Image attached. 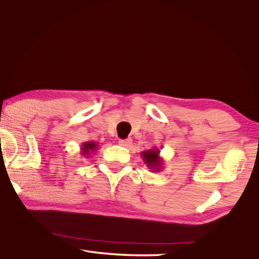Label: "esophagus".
Instances as JSON below:
<instances>
[{
    "label": "esophagus",
    "mask_w": 259,
    "mask_h": 259,
    "mask_svg": "<svg viewBox=\"0 0 259 259\" xmlns=\"http://www.w3.org/2000/svg\"><path fill=\"white\" fill-rule=\"evenodd\" d=\"M131 143H133V140H131L130 138H128V139H120L119 140V144H120L121 146H123V147L130 146Z\"/></svg>",
    "instance_id": "obj_1"
}]
</instances>
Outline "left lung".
<instances>
[{"mask_svg": "<svg viewBox=\"0 0 259 259\" xmlns=\"http://www.w3.org/2000/svg\"><path fill=\"white\" fill-rule=\"evenodd\" d=\"M142 155L144 163H145L148 169H151L152 171H161L162 165H163V159L160 156V150L159 148H151L148 151H144L140 153Z\"/></svg>", "mask_w": 259, "mask_h": 259, "instance_id": "left-lung-1", "label": "left lung"}]
</instances>
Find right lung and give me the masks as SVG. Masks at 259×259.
Wrapping results in <instances>:
<instances>
[{"instance_id": "1", "label": "right lung", "mask_w": 259, "mask_h": 259, "mask_svg": "<svg viewBox=\"0 0 259 259\" xmlns=\"http://www.w3.org/2000/svg\"><path fill=\"white\" fill-rule=\"evenodd\" d=\"M99 145L97 143L95 142H85L82 144V147H81V154L84 155L85 157H89L90 153L95 152L96 150H97V147Z\"/></svg>"}]
</instances>
